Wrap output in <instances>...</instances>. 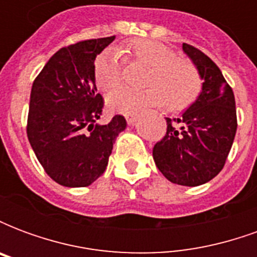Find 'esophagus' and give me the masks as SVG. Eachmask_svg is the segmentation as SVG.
<instances>
[{"label":"esophagus","instance_id":"34e87169","mask_svg":"<svg viewBox=\"0 0 257 257\" xmlns=\"http://www.w3.org/2000/svg\"><path fill=\"white\" fill-rule=\"evenodd\" d=\"M125 118H126V122H128L129 125H134V123L136 122V119H138L136 114H132V112L126 114V115H125Z\"/></svg>","mask_w":257,"mask_h":257}]
</instances>
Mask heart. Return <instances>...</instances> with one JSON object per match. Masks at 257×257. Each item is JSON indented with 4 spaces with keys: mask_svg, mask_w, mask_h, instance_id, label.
Masks as SVG:
<instances>
[{
    "mask_svg": "<svg viewBox=\"0 0 257 257\" xmlns=\"http://www.w3.org/2000/svg\"><path fill=\"white\" fill-rule=\"evenodd\" d=\"M121 53L129 62L147 66L142 77V90L119 89L107 97L112 111L132 112L140 107L161 104L179 111L190 106L201 92L202 81L198 70L190 60L179 58L176 51L165 44L151 40H134L126 47L106 49L93 64L96 85L111 92L122 84L123 68Z\"/></svg>",
    "mask_w": 257,
    "mask_h": 257,
    "instance_id": "1",
    "label": "heart"
}]
</instances>
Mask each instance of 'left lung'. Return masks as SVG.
<instances>
[{
    "mask_svg": "<svg viewBox=\"0 0 257 257\" xmlns=\"http://www.w3.org/2000/svg\"><path fill=\"white\" fill-rule=\"evenodd\" d=\"M183 51L204 81L202 90L180 117L167 118V135L154 146L153 158L169 182L195 187L224 167L237 132V111L220 68L189 44Z\"/></svg>",
    "mask_w": 257,
    "mask_h": 257,
    "instance_id": "8db88e82",
    "label": "left lung"
}]
</instances>
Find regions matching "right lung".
I'll return each instance as SVG.
<instances>
[{
  "label": "right lung",
  "instance_id": "add662e5",
  "mask_svg": "<svg viewBox=\"0 0 257 257\" xmlns=\"http://www.w3.org/2000/svg\"><path fill=\"white\" fill-rule=\"evenodd\" d=\"M115 36L86 40L59 49L33 82L27 138L45 172L66 187H86L106 171L122 115L99 125L103 97L93 64Z\"/></svg>",
  "mask_w": 257,
  "mask_h": 257
}]
</instances>
